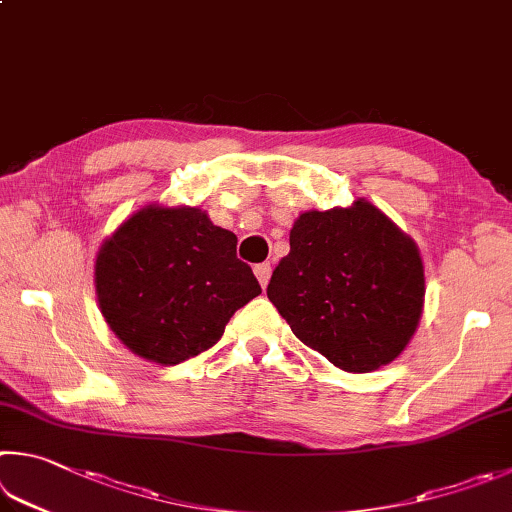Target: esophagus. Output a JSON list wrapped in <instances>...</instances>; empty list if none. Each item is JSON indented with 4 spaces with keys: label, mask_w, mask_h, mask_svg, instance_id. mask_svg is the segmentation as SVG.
<instances>
[{
    "label": "esophagus",
    "mask_w": 512,
    "mask_h": 512,
    "mask_svg": "<svg viewBox=\"0 0 512 512\" xmlns=\"http://www.w3.org/2000/svg\"><path fill=\"white\" fill-rule=\"evenodd\" d=\"M271 273H273V268H271V264H268V262L255 266V277H257V282L262 284V288L268 286V280H271Z\"/></svg>",
    "instance_id": "1"
}]
</instances>
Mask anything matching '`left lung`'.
Segmentation results:
<instances>
[{
	"label": "left lung",
	"instance_id": "8db88e82",
	"mask_svg": "<svg viewBox=\"0 0 512 512\" xmlns=\"http://www.w3.org/2000/svg\"><path fill=\"white\" fill-rule=\"evenodd\" d=\"M288 241L266 293L295 336L349 374H369L401 356L425 302L414 239L358 199L302 212Z\"/></svg>",
	"mask_w": 512,
	"mask_h": 512
}]
</instances>
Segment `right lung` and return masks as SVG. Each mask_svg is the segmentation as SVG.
<instances>
[{"instance_id":"right-lung-1","label":"right lung","mask_w":512,"mask_h":512,"mask_svg":"<svg viewBox=\"0 0 512 512\" xmlns=\"http://www.w3.org/2000/svg\"><path fill=\"white\" fill-rule=\"evenodd\" d=\"M94 284L114 336L165 367L215 345L235 311L262 293L237 259L235 232L201 208L161 203L136 210L102 241Z\"/></svg>"}]
</instances>
